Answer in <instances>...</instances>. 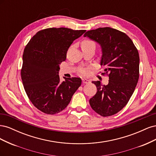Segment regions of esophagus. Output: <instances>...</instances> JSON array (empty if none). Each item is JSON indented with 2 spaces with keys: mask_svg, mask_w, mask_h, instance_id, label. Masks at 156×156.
<instances>
[{
  "mask_svg": "<svg viewBox=\"0 0 156 156\" xmlns=\"http://www.w3.org/2000/svg\"><path fill=\"white\" fill-rule=\"evenodd\" d=\"M82 82L83 83H90V81L89 80H88V79H82Z\"/></svg>",
  "mask_w": 156,
  "mask_h": 156,
  "instance_id": "obj_1",
  "label": "esophagus"
}]
</instances>
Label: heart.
<instances>
[{"label":"heart","instance_id":"heart-1","mask_svg":"<svg viewBox=\"0 0 156 156\" xmlns=\"http://www.w3.org/2000/svg\"><path fill=\"white\" fill-rule=\"evenodd\" d=\"M90 46H96L95 42H94L93 40L85 38L82 41L81 48H87V47H90ZM81 73L83 75H85L87 73V70L85 69L81 70Z\"/></svg>","mask_w":156,"mask_h":156}]
</instances>
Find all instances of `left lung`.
Here are the masks:
<instances>
[{"mask_svg": "<svg viewBox=\"0 0 156 156\" xmlns=\"http://www.w3.org/2000/svg\"><path fill=\"white\" fill-rule=\"evenodd\" d=\"M84 36L101 45V65L104 69L100 73L109 78L107 85L100 81L92 82L97 92L90 99V105L101 116L114 115L127 105L138 83V50L126 34L111 27L88 30Z\"/></svg>", "mask_w": 156, "mask_h": 156, "instance_id": "8db88e82", "label": "left lung"}]
</instances>
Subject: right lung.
Wrapping results in <instances>:
<instances>
[{"label": "right lung", "instance_id": "right-lung-1", "mask_svg": "<svg viewBox=\"0 0 156 156\" xmlns=\"http://www.w3.org/2000/svg\"><path fill=\"white\" fill-rule=\"evenodd\" d=\"M85 31L49 28L37 32L26 45L21 69L22 82L28 98L42 112L55 115L63 111L81 86V78L65 79L61 83L58 73L69 46Z\"/></svg>", "mask_w": 156, "mask_h": 156}]
</instances>
